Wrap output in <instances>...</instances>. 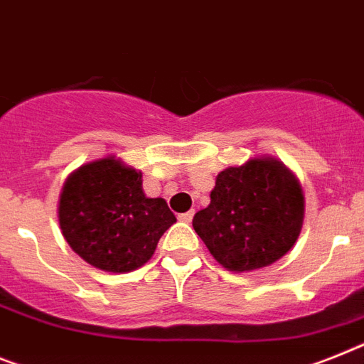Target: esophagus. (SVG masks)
Instances as JSON below:
<instances>
[{"instance_id":"obj_1","label":"esophagus","mask_w":364,"mask_h":364,"mask_svg":"<svg viewBox=\"0 0 364 364\" xmlns=\"http://www.w3.org/2000/svg\"><path fill=\"white\" fill-rule=\"evenodd\" d=\"M192 216H194V210H188V213H181L177 218L181 220V222H185V224H188V222H192Z\"/></svg>"}]
</instances>
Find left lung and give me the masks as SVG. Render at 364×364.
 <instances>
[{"mask_svg": "<svg viewBox=\"0 0 364 364\" xmlns=\"http://www.w3.org/2000/svg\"><path fill=\"white\" fill-rule=\"evenodd\" d=\"M300 181L274 157H253L216 176L210 203L192 225L210 255L231 272L264 268L281 259L304 225Z\"/></svg>", "mask_w": 364, "mask_h": 364, "instance_id": "1", "label": "left lung"}]
</instances>
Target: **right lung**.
Instances as JSON below:
<instances>
[{"mask_svg": "<svg viewBox=\"0 0 364 364\" xmlns=\"http://www.w3.org/2000/svg\"><path fill=\"white\" fill-rule=\"evenodd\" d=\"M173 222L163 198L144 194L142 172L112 155L70 173L59 198L60 231L70 248L114 274L146 264Z\"/></svg>", "mask_w": 364, "mask_h": 364, "instance_id": "add662e5", "label": "right lung"}]
</instances>
